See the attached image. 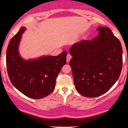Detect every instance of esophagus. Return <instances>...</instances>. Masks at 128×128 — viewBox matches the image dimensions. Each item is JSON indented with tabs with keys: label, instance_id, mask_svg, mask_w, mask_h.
Listing matches in <instances>:
<instances>
[{
	"label": "esophagus",
	"instance_id": "obj_1",
	"mask_svg": "<svg viewBox=\"0 0 128 128\" xmlns=\"http://www.w3.org/2000/svg\"><path fill=\"white\" fill-rule=\"evenodd\" d=\"M67 62H68L69 61H70V60H71V58H72V56H71V55H70V54H67Z\"/></svg>",
	"mask_w": 128,
	"mask_h": 128
}]
</instances>
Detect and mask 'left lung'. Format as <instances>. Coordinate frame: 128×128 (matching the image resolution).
I'll return each instance as SVG.
<instances>
[{
  "label": "left lung",
  "mask_w": 128,
  "mask_h": 128,
  "mask_svg": "<svg viewBox=\"0 0 128 128\" xmlns=\"http://www.w3.org/2000/svg\"><path fill=\"white\" fill-rule=\"evenodd\" d=\"M96 30L98 36L76 42L70 49L75 88L88 98L108 92L118 80L123 65L119 40L108 28L99 26Z\"/></svg>",
  "instance_id": "left-lung-1"
}]
</instances>
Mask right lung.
<instances>
[{
    "label": "right lung",
    "mask_w": 128,
    "mask_h": 128,
    "mask_svg": "<svg viewBox=\"0 0 128 128\" xmlns=\"http://www.w3.org/2000/svg\"><path fill=\"white\" fill-rule=\"evenodd\" d=\"M25 30L24 27L21 28L9 42L6 57L7 72L11 83L18 91L32 99H39L48 96L55 89L58 73L66 63L67 52L64 51L56 56L23 60L18 48Z\"/></svg>",
    "instance_id": "right-lung-1"
}]
</instances>
